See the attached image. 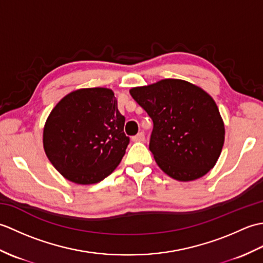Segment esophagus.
<instances>
[{
	"mask_svg": "<svg viewBox=\"0 0 263 263\" xmlns=\"http://www.w3.org/2000/svg\"><path fill=\"white\" fill-rule=\"evenodd\" d=\"M132 141H135V142H142V141H144V135H143L142 132L138 133L137 136L132 137Z\"/></svg>",
	"mask_w": 263,
	"mask_h": 263,
	"instance_id": "obj_1",
	"label": "esophagus"
}]
</instances>
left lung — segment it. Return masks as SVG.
Here are the masks:
<instances>
[{
	"mask_svg": "<svg viewBox=\"0 0 263 263\" xmlns=\"http://www.w3.org/2000/svg\"><path fill=\"white\" fill-rule=\"evenodd\" d=\"M130 93L154 122L149 149L165 174L189 182L214 168L225 125L208 92L185 80L164 79Z\"/></svg>",
	"mask_w": 263,
	"mask_h": 263,
	"instance_id": "left-lung-1",
	"label": "left lung"
}]
</instances>
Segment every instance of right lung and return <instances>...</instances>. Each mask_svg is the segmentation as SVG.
Segmentation results:
<instances>
[{
    "instance_id": "right-lung-1",
    "label": "right lung",
    "mask_w": 263,
    "mask_h": 263,
    "mask_svg": "<svg viewBox=\"0 0 263 263\" xmlns=\"http://www.w3.org/2000/svg\"><path fill=\"white\" fill-rule=\"evenodd\" d=\"M124 122L110 89H78L49 113L44 150L66 180L82 185L98 183L114 172L125 154L130 139Z\"/></svg>"
}]
</instances>
